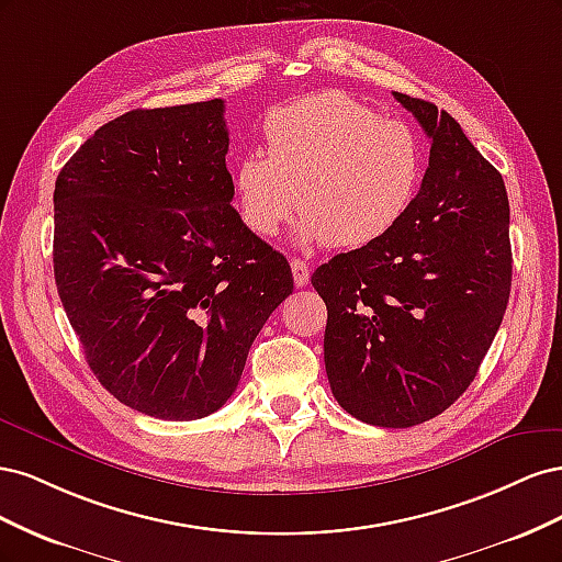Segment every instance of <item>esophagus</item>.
<instances>
[{
	"label": "esophagus",
	"instance_id": "esophagus-1",
	"mask_svg": "<svg viewBox=\"0 0 562 562\" xmlns=\"http://www.w3.org/2000/svg\"><path fill=\"white\" fill-rule=\"evenodd\" d=\"M291 269H293V279H295L297 288H304L310 283V265L307 262L300 260V258H293Z\"/></svg>",
	"mask_w": 562,
	"mask_h": 562
}]
</instances>
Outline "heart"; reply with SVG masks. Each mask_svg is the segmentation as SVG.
<instances>
[{
    "mask_svg": "<svg viewBox=\"0 0 562 562\" xmlns=\"http://www.w3.org/2000/svg\"><path fill=\"white\" fill-rule=\"evenodd\" d=\"M262 138L267 157L255 151L234 168L236 209L262 239L291 223L300 194L304 244H375L413 209L427 166L411 124L339 91L274 108Z\"/></svg>",
    "mask_w": 562,
    "mask_h": 562,
    "instance_id": "obj_1",
    "label": "heart"
}]
</instances>
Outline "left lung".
<instances>
[{"label": "left lung", "mask_w": 562, "mask_h": 562, "mask_svg": "<svg viewBox=\"0 0 562 562\" xmlns=\"http://www.w3.org/2000/svg\"><path fill=\"white\" fill-rule=\"evenodd\" d=\"M429 135L413 209L375 244L321 265L333 396L386 429L434 419L464 394L512 293L508 196L499 171L434 103L396 93Z\"/></svg>", "instance_id": "1"}]
</instances>
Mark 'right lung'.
<instances>
[{
	"mask_svg": "<svg viewBox=\"0 0 562 562\" xmlns=\"http://www.w3.org/2000/svg\"><path fill=\"white\" fill-rule=\"evenodd\" d=\"M227 149L225 100L131 110L56 180L65 314L98 382L157 419L220 411L293 293L291 265L232 206Z\"/></svg>",
	"mask_w": 562,
	"mask_h": 562,
	"instance_id": "add662e5",
	"label": "right lung"
}]
</instances>
